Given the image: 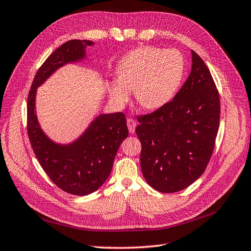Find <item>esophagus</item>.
Masks as SVG:
<instances>
[{
  "label": "esophagus",
  "instance_id": "esophagus-1",
  "mask_svg": "<svg viewBox=\"0 0 251 251\" xmlns=\"http://www.w3.org/2000/svg\"><path fill=\"white\" fill-rule=\"evenodd\" d=\"M127 126H128V129H129V132L134 133L135 127H137V122H135L133 119H128L127 120Z\"/></svg>",
  "mask_w": 251,
  "mask_h": 251
}]
</instances>
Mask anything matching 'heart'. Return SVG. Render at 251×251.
<instances>
[{
	"label": "heart",
	"instance_id": "b5f03b06",
	"mask_svg": "<svg viewBox=\"0 0 251 251\" xmlns=\"http://www.w3.org/2000/svg\"><path fill=\"white\" fill-rule=\"evenodd\" d=\"M185 62L175 49L140 47L128 52L119 63V76L110 80L111 98L125 103L134 88L137 101L147 109H159L176 96L183 81Z\"/></svg>",
	"mask_w": 251,
	"mask_h": 251
}]
</instances>
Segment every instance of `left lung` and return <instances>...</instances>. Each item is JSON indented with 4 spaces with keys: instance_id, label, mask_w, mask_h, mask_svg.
Returning a JSON list of instances; mask_svg holds the SVG:
<instances>
[{
    "instance_id": "8db88e82",
    "label": "left lung",
    "mask_w": 251,
    "mask_h": 251,
    "mask_svg": "<svg viewBox=\"0 0 251 251\" xmlns=\"http://www.w3.org/2000/svg\"><path fill=\"white\" fill-rule=\"evenodd\" d=\"M191 73L173 101L138 118L141 169L160 192L187 188L208 164L220 123V97L210 71L191 50Z\"/></svg>"
}]
</instances>
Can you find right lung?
Wrapping results in <instances>:
<instances>
[{
  "instance_id": "add662e5",
  "label": "right lung",
  "mask_w": 251,
  "mask_h": 251,
  "mask_svg": "<svg viewBox=\"0 0 251 251\" xmlns=\"http://www.w3.org/2000/svg\"><path fill=\"white\" fill-rule=\"evenodd\" d=\"M95 43L71 40L50 54L35 75L27 101V131L42 168L56 186L75 196L98 190L109 176L117 151L127 137L124 113L100 114L75 141L59 144L43 131L35 111L37 88L54 71L86 58V48Z\"/></svg>"
}]
</instances>
